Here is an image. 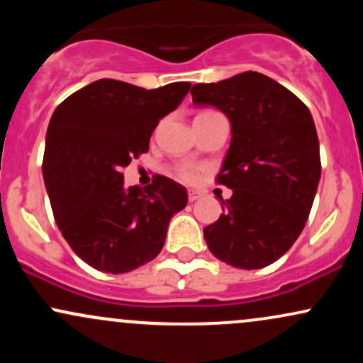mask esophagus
Returning <instances> with one entry per match:
<instances>
[{"label": "esophagus", "mask_w": 363, "mask_h": 363, "mask_svg": "<svg viewBox=\"0 0 363 363\" xmlns=\"http://www.w3.org/2000/svg\"><path fill=\"white\" fill-rule=\"evenodd\" d=\"M201 193H199V191H194V189H191V191H187V199H189V203H194V201H198L199 198H201Z\"/></svg>", "instance_id": "1"}]
</instances>
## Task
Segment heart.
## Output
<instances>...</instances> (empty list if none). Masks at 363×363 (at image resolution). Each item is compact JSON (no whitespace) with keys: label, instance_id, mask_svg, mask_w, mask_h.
<instances>
[{"label":"heart","instance_id":"1","mask_svg":"<svg viewBox=\"0 0 363 363\" xmlns=\"http://www.w3.org/2000/svg\"><path fill=\"white\" fill-rule=\"evenodd\" d=\"M198 172H199L198 167H194V165L191 164H181L172 169L174 176H176L179 181L186 182V184H193V182H196V179H198Z\"/></svg>","mask_w":363,"mask_h":363}]
</instances>
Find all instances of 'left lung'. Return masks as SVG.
Masks as SVG:
<instances>
[{"mask_svg": "<svg viewBox=\"0 0 363 363\" xmlns=\"http://www.w3.org/2000/svg\"><path fill=\"white\" fill-rule=\"evenodd\" d=\"M191 94L196 106H213L232 123L230 150L216 176L232 196L203 230L208 247L234 268H264L297 240L314 203L320 155L311 112L257 72L196 83Z\"/></svg>", "mask_w": 363, "mask_h": 363, "instance_id": "1", "label": "left lung"}]
</instances>
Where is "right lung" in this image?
<instances>
[{
    "label": "right lung",
    "instance_id": "1",
    "mask_svg": "<svg viewBox=\"0 0 363 363\" xmlns=\"http://www.w3.org/2000/svg\"><path fill=\"white\" fill-rule=\"evenodd\" d=\"M191 89L176 82L141 89L97 80L65 99L45 136L43 174L57 228L73 252L99 272L128 273L162 251L187 193L153 176L145 189L124 186L123 169L147 153L158 121Z\"/></svg>",
    "mask_w": 363,
    "mask_h": 363
}]
</instances>
